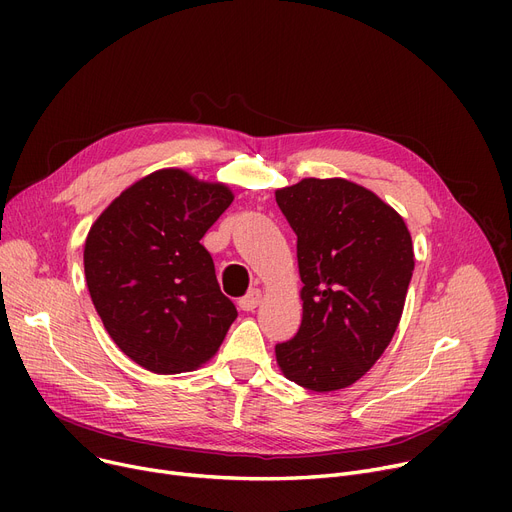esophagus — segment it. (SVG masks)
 <instances>
[{"instance_id": "34e87169", "label": "esophagus", "mask_w": 512, "mask_h": 512, "mask_svg": "<svg viewBox=\"0 0 512 512\" xmlns=\"http://www.w3.org/2000/svg\"><path fill=\"white\" fill-rule=\"evenodd\" d=\"M261 303V290H251V292H247L245 297H242L240 301H238V307L242 309V311H253V309H257V305Z\"/></svg>"}]
</instances>
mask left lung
Listing matches in <instances>:
<instances>
[{
    "label": "left lung",
    "instance_id": "obj_1",
    "mask_svg": "<svg viewBox=\"0 0 512 512\" xmlns=\"http://www.w3.org/2000/svg\"><path fill=\"white\" fill-rule=\"evenodd\" d=\"M297 234L303 321L276 344L286 378L313 392L355 384L390 344L415 267L405 220L378 195L344 178H305L278 188Z\"/></svg>",
    "mask_w": 512,
    "mask_h": 512
}]
</instances>
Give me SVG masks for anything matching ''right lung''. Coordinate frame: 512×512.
<instances>
[{"label":"right lung","instance_id":"obj_1","mask_svg":"<svg viewBox=\"0 0 512 512\" xmlns=\"http://www.w3.org/2000/svg\"><path fill=\"white\" fill-rule=\"evenodd\" d=\"M232 201L226 184L168 168L128 186L91 226V301L134 363L170 375L218 353L238 313L199 240Z\"/></svg>","mask_w":512,"mask_h":512}]
</instances>
